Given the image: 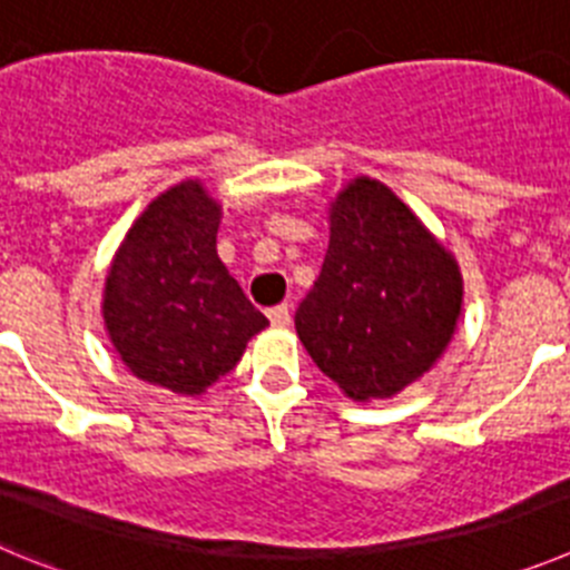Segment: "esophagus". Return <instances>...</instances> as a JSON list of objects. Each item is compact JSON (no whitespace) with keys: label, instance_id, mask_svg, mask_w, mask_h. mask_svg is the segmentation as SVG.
<instances>
[{"label":"esophagus","instance_id":"34e87169","mask_svg":"<svg viewBox=\"0 0 570 570\" xmlns=\"http://www.w3.org/2000/svg\"><path fill=\"white\" fill-rule=\"evenodd\" d=\"M266 315H269V321H273L275 326H289V321H292V315H289V306H286V304H278V306H273V309L266 312Z\"/></svg>","mask_w":570,"mask_h":570}]
</instances>
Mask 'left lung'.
<instances>
[{"label":"left lung","mask_w":570,"mask_h":570,"mask_svg":"<svg viewBox=\"0 0 570 570\" xmlns=\"http://www.w3.org/2000/svg\"><path fill=\"white\" fill-rule=\"evenodd\" d=\"M460 301L454 258L392 189L357 178L332 207L330 249L295 330L348 397H389L443 355Z\"/></svg>","instance_id":"obj_1"}]
</instances>
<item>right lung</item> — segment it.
Returning a JSON list of instances; mask_svg holds the SVG:
<instances>
[{"label": "right lung", "mask_w": 570, "mask_h": 570, "mask_svg": "<svg viewBox=\"0 0 570 570\" xmlns=\"http://www.w3.org/2000/svg\"><path fill=\"white\" fill-rule=\"evenodd\" d=\"M222 209L187 181L132 224L105 286V323L136 377L202 394L233 372L266 317L215 253Z\"/></svg>", "instance_id": "obj_1"}]
</instances>
